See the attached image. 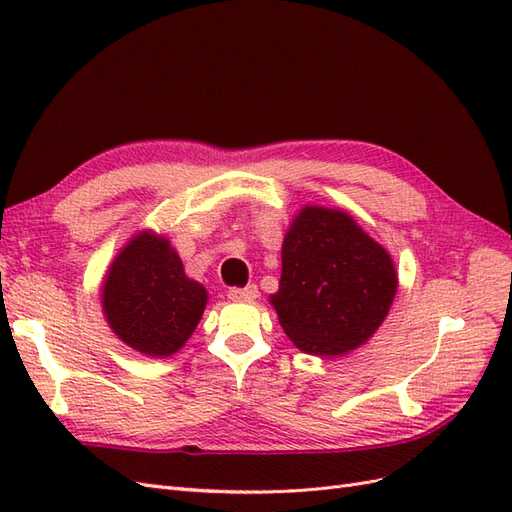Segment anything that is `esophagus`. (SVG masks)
Segmentation results:
<instances>
[{"mask_svg":"<svg viewBox=\"0 0 512 512\" xmlns=\"http://www.w3.org/2000/svg\"><path fill=\"white\" fill-rule=\"evenodd\" d=\"M256 297H258L256 284H247L245 288H230L228 290V299H232V301H254Z\"/></svg>","mask_w":512,"mask_h":512,"instance_id":"34e87169","label":"esophagus"}]
</instances>
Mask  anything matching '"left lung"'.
<instances>
[{
    "mask_svg": "<svg viewBox=\"0 0 512 512\" xmlns=\"http://www.w3.org/2000/svg\"><path fill=\"white\" fill-rule=\"evenodd\" d=\"M397 292L391 256L344 211L305 207L282 245L271 305L292 344L335 356L376 333Z\"/></svg>",
    "mask_w": 512,
    "mask_h": 512,
    "instance_id": "obj_1",
    "label": "left lung"
}]
</instances>
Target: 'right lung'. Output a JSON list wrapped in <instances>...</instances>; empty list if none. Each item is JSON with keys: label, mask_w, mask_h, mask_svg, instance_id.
Returning a JSON list of instances; mask_svg holds the SVG:
<instances>
[{"label": "right lung", "mask_w": 512, "mask_h": 512, "mask_svg": "<svg viewBox=\"0 0 512 512\" xmlns=\"http://www.w3.org/2000/svg\"><path fill=\"white\" fill-rule=\"evenodd\" d=\"M207 290L183 273L164 237L136 235L115 258L102 288V307L121 342L147 356H170L194 333Z\"/></svg>", "instance_id": "1"}]
</instances>
